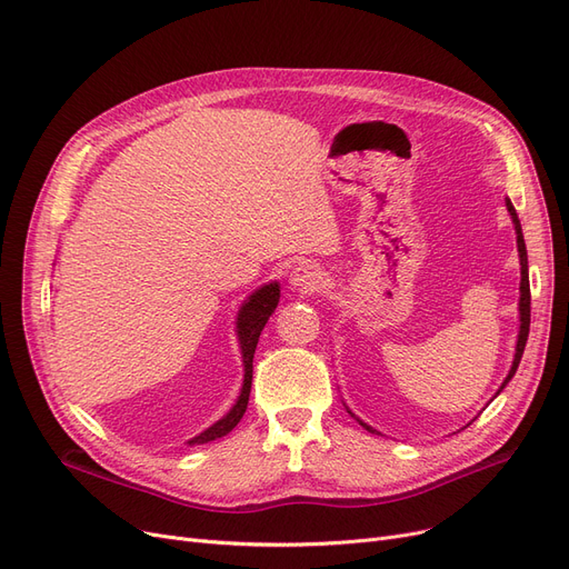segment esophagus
Returning <instances> with one entry per match:
<instances>
[{
  "label": "esophagus",
  "mask_w": 569,
  "mask_h": 569,
  "mask_svg": "<svg viewBox=\"0 0 569 569\" xmlns=\"http://www.w3.org/2000/svg\"><path fill=\"white\" fill-rule=\"evenodd\" d=\"M290 286L300 288L305 292H313L322 286V277H320L318 269H313L311 264H300L290 272Z\"/></svg>",
  "instance_id": "esophagus-1"
}]
</instances>
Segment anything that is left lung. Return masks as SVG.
<instances>
[{"label": "left lung", "instance_id": "8db88e82", "mask_svg": "<svg viewBox=\"0 0 569 569\" xmlns=\"http://www.w3.org/2000/svg\"><path fill=\"white\" fill-rule=\"evenodd\" d=\"M505 204H507V212H510V217H512V221H515V230H517V247H519V260H521V300H519V313H521V330H519V341H517V355H515V362H512V369H510V373H507V378H505V382L500 385V390H498V395L502 392V387L512 380V376L517 373V369H519V362H521V355H523V348H526V341H528V332H530V281H528V253H526V242H523V232H521V223H519V217H517V209H515V204L510 202V198L505 200ZM350 412V410H348ZM352 415V412H350ZM360 422L367 431H371V433H378L376 429H371L369 425H365L362 420H357Z\"/></svg>", "mask_w": 569, "mask_h": 569}]
</instances>
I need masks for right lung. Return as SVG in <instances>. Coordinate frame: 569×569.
Returning <instances> with one entry per match:
<instances>
[{"instance_id":"1","label":"right lung","mask_w":569,"mask_h":569,"mask_svg":"<svg viewBox=\"0 0 569 569\" xmlns=\"http://www.w3.org/2000/svg\"><path fill=\"white\" fill-rule=\"evenodd\" d=\"M279 283H269L262 286L260 290H256L249 302H244V307L239 309L237 316V335H239V348H242V360H244V385H242V395H239L237 403L232 406V410L221 417L217 425L209 427L207 431H202L200 436H196L193 440H189V445H200V442H209V440H217L226 433H230L237 422L242 420V415L247 412L249 406V395H251V380H253V355H256V346L260 339V332L264 322L269 320V316L274 313L277 305H279Z\"/></svg>"}]
</instances>
